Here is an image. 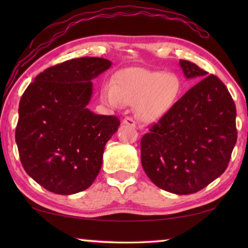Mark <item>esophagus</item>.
Here are the masks:
<instances>
[{"instance_id":"34e87169","label":"esophagus","mask_w":248,"mask_h":248,"mask_svg":"<svg viewBox=\"0 0 248 248\" xmlns=\"http://www.w3.org/2000/svg\"><path fill=\"white\" fill-rule=\"evenodd\" d=\"M123 124H125V125H128V126H132V127H134L135 126V122L132 120L131 117H126V118H124L123 120Z\"/></svg>"}]
</instances>
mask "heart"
<instances>
[{"instance_id":"obj_1","label":"heart","mask_w":248,"mask_h":248,"mask_svg":"<svg viewBox=\"0 0 248 248\" xmlns=\"http://www.w3.org/2000/svg\"><path fill=\"white\" fill-rule=\"evenodd\" d=\"M183 91L182 79L176 73L127 67L115 74L114 83L105 82L100 99L111 108L134 105L142 122H155L167 114L177 103Z\"/></svg>"}]
</instances>
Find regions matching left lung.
<instances>
[{"instance_id": "left-lung-1", "label": "left lung", "mask_w": 248, "mask_h": 248, "mask_svg": "<svg viewBox=\"0 0 248 248\" xmlns=\"http://www.w3.org/2000/svg\"><path fill=\"white\" fill-rule=\"evenodd\" d=\"M186 79L201 80L141 139V162L158 187L199 192L223 174L237 141L236 107L222 81L181 60Z\"/></svg>"}]
</instances>
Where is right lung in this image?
Instances as JSON below:
<instances>
[{
	"instance_id": "right-lung-1",
	"label": "right lung",
	"mask_w": 248,
	"mask_h": 248,
	"mask_svg": "<svg viewBox=\"0 0 248 248\" xmlns=\"http://www.w3.org/2000/svg\"><path fill=\"white\" fill-rule=\"evenodd\" d=\"M111 62L81 57L35 78L19 104L16 128L21 164L33 181L56 194L84 191L99 174L105 145L116 133V116L88 108L93 82Z\"/></svg>"
}]
</instances>
